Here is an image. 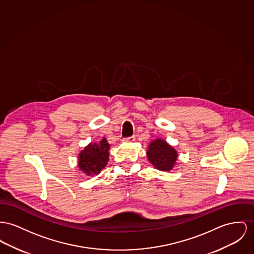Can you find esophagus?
<instances>
[{
	"label": "esophagus",
	"instance_id": "esophagus-1",
	"mask_svg": "<svg viewBox=\"0 0 254 254\" xmlns=\"http://www.w3.org/2000/svg\"><path fill=\"white\" fill-rule=\"evenodd\" d=\"M135 139V135H132V136H129V137H125V138H123V141H126V142H133Z\"/></svg>",
	"mask_w": 254,
	"mask_h": 254
}]
</instances>
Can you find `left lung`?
<instances>
[{
    "label": "left lung",
    "instance_id": "obj_1",
    "mask_svg": "<svg viewBox=\"0 0 254 254\" xmlns=\"http://www.w3.org/2000/svg\"><path fill=\"white\" fill-rule=\"evenodd\" d=\"M147 157L156 169L169 171L177 160V153L165 140L156 139L148 147Z\"/></svg>",
    "mask_w": 254,
    "mask_h": 254
}]
</instances>
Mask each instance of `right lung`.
Returning a JSON list of instances; mask_svg holds the SVG:
<instances>
[{"instance_id": "obj_1", "label": "right lung", "mask_w": 254, "mask_h": 254, "mask_svg": "<svg viewBox=\"0 0 254 254\" xmlns=\"http://www.w3.org/2000/svg\"><path fill=\"white\" fill-rule=\"evenodd\" d=\"M110 145L104 137L100 142L88 144L79 155V168L87 175L98 174L109 161Z\"/></svg>"}]
</instances>
